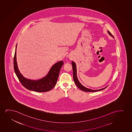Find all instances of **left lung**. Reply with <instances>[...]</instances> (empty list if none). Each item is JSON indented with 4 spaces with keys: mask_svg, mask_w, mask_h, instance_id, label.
<instances>
[{
    "mask_svg": "<svg viewBox=\"0 0 132 132\" xmlns=\"http://www.w3.org/2000/svg\"><path fill=\"white\" fill-rule=\"evenodd\" d=\"M108 34H109L110 36H111L112 38H114V37L112 35V34H111L109 31H108ZM72 70H73V77L74 81V82L75 83L76 85H77L78 88H79L80 89H81V90L85 91V92H96V91H98L102 90H103V89H105V88H106L107 86L106 87L104 88H103V89H101L93 90V89H88L87 88L85 87L84 86H82L80 82H79V80L77 78V67H76V63L72 61Z\"/></svg>",
    "mask_w": 132,
    "mask_h": 132,
    "instance_id": "obj_1",
    "label": "left lung"
}]
</instances>
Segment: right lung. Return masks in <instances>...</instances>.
Returning a JSON list of instances; mask_svg holds the SVG:
<instances>
[{
  "label": "right lung",
  "instance_id": "right-lung-1",
  "mask_svg": "<svg viewBox=\"0 0 132 132\" xmlns=\"http://www.w3.org/2000/svg\"><path fill=\"white\" fill-rule=\"evenodd\" d=\"M16 46L15 47L13 60L14 71L17 77L23 86L29 90L34 91L37 92H47L53 89L56 84L60 69L63 64V61H60L55 63L50 69L47 75L43 78L38 80L28 79L24 77L18 70L16 57Z\"/></svg>",
  "mask_w": 132,
  "mask_h": 132
}]
</instances>
